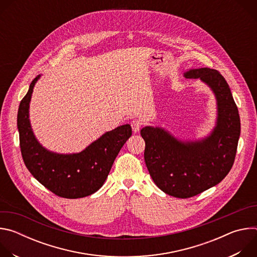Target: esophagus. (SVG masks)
I'll return each instance as SVG.
<instances>
[{
	"mask_svg": "<svg viewBox=\"0 0 257 257\" xmlns=\"http://www.w3.org/2000/svg\"><path fill=\"white\" fill-rule=\"evenodd\" d=\"M141 126H142V122L140 120L135 119L131 122V127H132V130L134 133H137L139 131V129L141 128Z\"/></svg>",
	"mask_w": 257,
	"mask_h": 257,
	"instance_id": "1",
	"label": "esophagus"
}]
</instances>
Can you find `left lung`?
I'll list each match as a JSON object with an SVG mask.
<instances>
[{"mask_svg": "<svg viewBox=\"0 0 257 257\" xmlns=\"http://www.w3.org/2000/svg\"><path fill=\"white\" fill-rule=\"evenodd\" d=\"M184 76L199 79L215 97L216 120L211 132L200 139L182 140L163 127L145 126L140 130L150 175L162 191L178 198L195 196L215 186L228 175L241 130L238 107L218 71L190 69Z\"/></svg>", "mask_w": 257, "mask_h": 257, "instance_id": "8db88e82", "label": "left lung"}]
</instances>
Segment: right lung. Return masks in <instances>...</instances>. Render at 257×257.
Masks as SVG:
<instances>
[{
    "label": "right lung",
    "instance_id": "add662e5",
    "mask_svg": "<svg viewBox=\"0 0 257 257\" xmlns=\"http://www.w3.org/2000/svg\"><path fill=\"white\" fill-rule=\"evenodd\" d=\"M35 77L22 98L17 127L21 155L31 175L47 189L64 198H81L96 192L102 185L120 150L132 134L129 124L103 133L76 154H58L47 150L36 139L29 120V104Z\"/></svg>",
    "mask_w": 257,
    "mask_h": 257
}]
</instances>
